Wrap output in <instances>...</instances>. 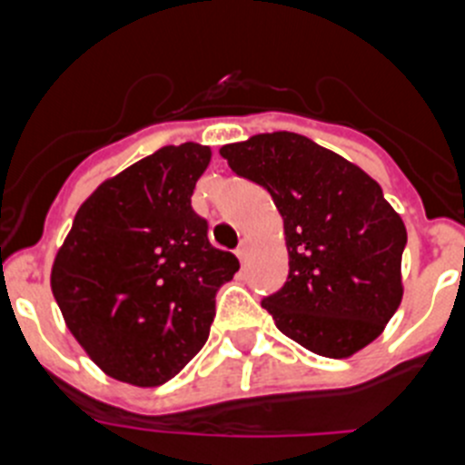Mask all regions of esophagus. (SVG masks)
<instances>
[{
  "instance_id": "1",
  "label": "esophagus",
  "mask_w": 465,
  "mask_h": 465,
  "mask_svg": "<svg viewBox=\"0 0 465 465\" xmlns=\"http://www.w3.org/2000/svg\"><path fill=\"white\" fill-rule=\"evenodd\" d=\"M235 253H237V258H240V261H246V256H249V242L242 240L240 246H237Z\"/></svg>"
}]
</instances>
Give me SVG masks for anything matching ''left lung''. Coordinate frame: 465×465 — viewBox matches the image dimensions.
<instances>
[{
  "instance_id": "obj_1",
  "label": "left lung",
  "mask_w": 465,
  "mask_h": 465,
  "mask_svg": "<svg viewBox=\"0 0 465 465\" xmlns=\"http://www.w3.org/2000/svg\"><path fill=\"white\" fill-rule=\"evenodd\" d=\"M221 155L272 195L283 219L289 277L261 302L279 331L328 359L371 344L401 305L408 244L380 183L295 133L256 134Z\"/></svg>"
}]
</instances>
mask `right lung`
<instances>
[{
  "label": "right lung",
  "mask_w": 465,
  "mask_h": 465,
  "mask_svg": "<svg viewBox=\"0 0 465 465\" xmlns=\"http://www.w3.org/2000/svg\"><path fill=\"white\" fill-rule=\"evenodd\" d=\"M212 151L163 146L79 207L51 272L67 328L114 380L158 386L204 347L216 291L240 270L191 207Z\"/></svg>",
  "instance_id": "add662e5"
}]
</instances>
